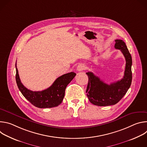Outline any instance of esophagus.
I'll return each instance as SVG.
<instances>
[{
  "mask_svg": "<svg viewBox=\"0 0 147 147\" xmlns=\"http://www.w3.org/2000/svg\"><path fill=\"white\" fill-rule=\"evenodd\" d=\"M86 69V66L85 65H84V64H80L78 65V66L77 67V70L78 71L84 70Z\"/></svg>",
  "mask_w": 147,
  "mask_h": 147,
  "instance_id": "1",
  "label": "esophagus"
}]
</instances>
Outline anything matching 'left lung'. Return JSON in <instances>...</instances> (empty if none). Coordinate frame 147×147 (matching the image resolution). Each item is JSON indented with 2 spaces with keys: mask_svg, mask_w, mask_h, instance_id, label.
Here are the masks:
<instances>
[{
  "mask_svg": "<svg viewBox=\"0 0 147 147\" xmlns=\"http://www.w3.org/2000/svg\"><path fill=\"white\" fill-rule=\"evenodd\" d=\"M115 48L120 50L126 62L123 78L109 85L100 80L93 73H86L88 77L87 95L90 102L96 106L105 107L115 105L126 94L131 86V56L123 40L116 39Z\"/></svg>",
  "mask_w": 147,
  "mask_h": 147,
  "instance_id": "8db88e82",
  "label": "left lung"
}]
</instances>
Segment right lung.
Returning a JSON list of instances; mask_svg holds the SVG:
<instances>
[{"mask_svg":"<svg viewBox=\"0 0 147 147\" xmlns=\"http://www.w3.org/2000/svg\"><path fill=\"white\" fill-rule=\"evenodd\" d=\"M16 68L17 85L23 95L34 106L39 108H50L57 107L64 98L65 90L76 74L70 72L58 77L48 88L41 91H32L25 87L21 82Z\"/></svg>","mask_w":147,"mask_h":147,"instance_id":"right-lung-1","label":"right lung"}]
</instances>
